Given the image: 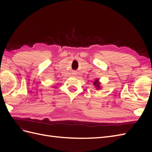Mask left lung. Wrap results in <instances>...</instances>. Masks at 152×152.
<instances>
[{
	"instance_id": "1",
	"label": "left lung",
	"mask_w": 152,
	"mask_h": 152,
	"mask_svg": "<svg viewBox=\"0 0 152 152\" xmlns=\"http://www.w3.org/2000/svg\"><path fill=\"white\" fill-rule=\"evenodd\" d=\"M99 79H96L94 82H93V86H95V87L96 88V89L99 90L100 89V88H101V86H100V83L99 82Z\"/></svg>"
}]
</instances>
